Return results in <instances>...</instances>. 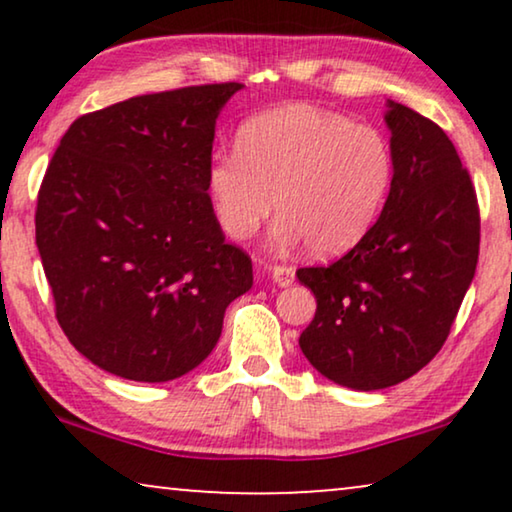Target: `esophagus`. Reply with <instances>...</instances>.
Wrapping results in <instances>:
<instances>
[{
  "label": "esophagus",
  "instance_id": "34e87169",
  "mask_svg": "<svg viewBox=\"0 0 512 512\" xmlns=\"http://www.w3.org/2000/svg\"><path fill=\"white\" fill-rule=\"evenodd\" d=\"M270 277L277 286H291L296 279V270L291 265H275V268H270Z\"/></svg>",
  "mask_w": 512,
  "mask_h": 512
}]
</instances>
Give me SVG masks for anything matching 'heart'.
Masks as SVG:
<instances>
[{
	"label": "heart",
	"mask_w": 512,
	"mask_h": 512,
	"mask_svg": "<svg viewBox=\"0 0 512 512\" xmlns=\"http://www.w3.org/2000/svg\"><path fill=\"white\" fill-rule=\"evenodd\" d=\"M394 170L389 139L373 125L289 104L249 118L235 151L209 158L207 193L233 240H247L275 207L279 240H305L312 254L338 256L373 228Z\"/></svg>",
	"instance_id": "1"
}]
</instances>
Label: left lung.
<instances>
[{"instance_id": "8db88e82", "label": "left lung", "mask_w": 512, "mask_h": 512, "mask_svg": "<svg viewBox=\"0 0 512 512\" xmlns=\"http://www.w3.org/2000/svg\"><path fill=\"white\" fill-rule=\"evenodd\" d=\"M387 107L396 170L380 219L340 261L296 272L317 298L298 340L305 359L356 391L394 387L440 352L480 251L478 198L450 137Z\"/></svg>"}]
</instances>
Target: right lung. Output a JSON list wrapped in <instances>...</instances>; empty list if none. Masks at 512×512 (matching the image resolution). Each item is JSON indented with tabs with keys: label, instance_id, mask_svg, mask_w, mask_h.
Masks as SVG:
<instances>
[{
	"label": "right lung",
	"instance_id": "add662e5",
	"mask_svg": "<svg viewBox=\"0 0 512 512\" xmlns=\"http://www.w3.org/2000/svg\"><path fill=\"white\" fill-rule=\"evenodd\" d=\"M240 88L130 97L76 118L53 153L34 216L39 256L60 328L111 375H186L254 284L207 193L216 118Z\"/></svg>",
	"mask_w": 512,
	"mask_h": 512
}]
</instances>
